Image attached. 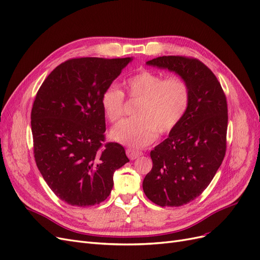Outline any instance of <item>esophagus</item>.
I'll return each mask as SVG.
<instances>
[{
  "instance_id": "esophagus-1",
  "label": "esophagus",
  "mask_w": 260,
  "mask_h": 260,
  "mask_svg": "<svg viewBox=\"0 0 260 260\" xmlns=\"http://www.w3.org/2000/svg\"><path fill=\"white\" fill-rule=\"evenodd\" d=\"M125 153H127V156L129 157L131 160L138 158V157L141 156V155H143V152L138 151V149H133V148H128L127 152H125Z\"/></svg>"
}]
</instances>
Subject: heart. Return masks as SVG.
<instances>
[{
    "instance_id": "b5f03b06",
    "label": "heart",
    "mask_w": 260,
    "mask_h": 260,
    "mask_svg": "<svg viewBox=\"0 0 260 260\" xmlns=\"http://www.w3.org/2000/svg\"><path fill=\"white\" fill-rule=\"evenodd\" d=\"M131 100L140 101L135 119L117 124L111 136L131 147L141 148L153 143L160 133L176 129L190 106L191 91L184 78L165 77L153 72H140L123 81ZM101 105L106 119L116 123L124 115V95L115 85H109L101 95Z\"/></svg>"
}]
</instances>
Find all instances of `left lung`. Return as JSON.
<instances>
[{
	"label": "left lung",
	"instance_id": "8db88e82",
	"mask_svg": "<svg viewBox=\"0 0 260 260\" xmlns=\"http://www.w3.org/2000/svg\"><path fill=\"white\" fill-rule=\"evenodd\" d=\"M146 64L175 72L190 86L183 120L151 152L153 167L143 180V191L156 205L182 206L204 192L224 158L226 99L214 73L199 59L160 56Z\"/></svg>",
	"mask_w": 260,
	"mask_h": 260
}]
</instances>
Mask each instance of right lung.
Returning <instances> with one entry per match:
<instances>
[{"instance_id": "obj_1", "label": "right lung", "mask_w": 260, "mask_h": 260, "mask_svg": "<svg viewBox=\"0 0 260 260\" xmlns=\"http://www.w3.org/2000/svg\"><path fill=\"white\" fill-rule=\"evenodd\" d=\"M131 60L68 59L37 93L31 109L35 159L54 194L69 205L86 207L105 201L115 170L129 161L120 144H104L101 95Z\"/></svg>"}]
</instances>
